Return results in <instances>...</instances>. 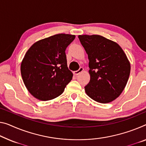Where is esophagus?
<instances>
[{"mask_svg": "<svg viewBox=\"0 0 146 146\" xmlns=\"http://www.w3.org/2000/svg\"><path fill=\"white\" fill-rule=\"evenodd\" d=\"M83 70H84V68H83V67H80V68H79V70L74 71V74L75 75H78L80 73H81V72H83Z\"/></svg>", "mask_w": 146, "mask_h": 146, "instance_id": "1", "label": "esophagus"}]
</instances>
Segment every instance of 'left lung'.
I'll use <instances>...</instances> for the list:
<instances>
[{
	"mask_svg": "<svg viewBox=\"0 0 146 146\" xmlns=\"http://www.w3.org/2000/svg\"><path fill=\"white\" fill-rule=\"evenodd\" d=\"M88 55L90 82L85 87L87 95L100 103L117 98L126 86L131 65L119 45L100 35H79Z\"/></svg>",
	"mask_w": 146,
	"mask_h": 146,
	"instance_id": "left-lung-1",
	"label": "left lung"
}]
</instances>
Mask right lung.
Returning a JSON list of instances; mask_svg holds the SVG:
<instances>
[{
    "label": "right lung",
    "instance_id": "1",
    "mask_svg": "<svg viewBox=\"0 0 146 146\" xmlns=\"http://www.w3.org/2000/svg\"><path fill=\"white\" fill-rule=\"evenodd\" d=\"M75 37L66 34L51 36L36 42L26 53L21 64V76L35 98L46 101L57 97L72 79L65 50Z\"/></svg>",
    "mask_w": 146,
    "mask_h": 146
}]
</instances>
